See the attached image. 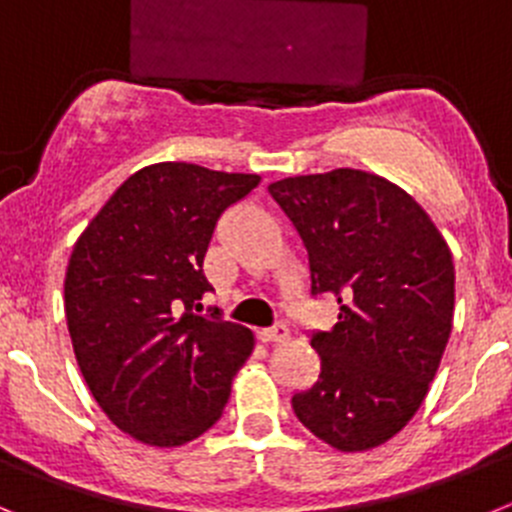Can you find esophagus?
Here are the masks:
<instances>
[{"label":"esophagus","mask_w":512,"mask_h":512,"mask_svg":"<svg viewBox=\"0 0 512 512\" xmlns=\"http://www.w3.org/2000/svg\"><path fill=\"white\" fill-rule=\"evenodd\" d=\"M288 326L285 324H275V326H270V329H260L257 331V336H260L262 342H285V339H288Z\"/></svg>","instance_id":"obj_1"}]
</instances>
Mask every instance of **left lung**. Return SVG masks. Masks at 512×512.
I'll return each instance as SVG.
<instances>
[{"mask_svg": "<svg viewBox=\"0 0 512 512\" xmlns=\"http://www.w3.org/2000/svg\"><path fill=\"white\" fill-rule=\"evenodd\" d=\"M311 267V296L339 303L313 331L319 380L290 398L298 421L339 451L393 439L421 408L454 319V262L426 211L395 183L336 168L267 186Z\"/></svg>", "mask_w": 512, "mask_h": 512, "instance_id": "obj_1", "label": "left lung"}]
</instances>
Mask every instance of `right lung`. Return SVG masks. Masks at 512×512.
Returning a JSON list of instances; mask_svg holds the SVG:
<instances>
[{
  "instance_id": "1",
  "label": "right lung",
  "mask_w": 512,
  "mask_h": 512,
  "mask_svg": "<svg viewBox=\"0 0 512 512\" xmlns=\"http://www.w3.org/2000/svg\"><path fill=\"white\" fill-rule=\"evenodd\" d=\"M260 176L147 165L101 206L66 270L78 367L109 421L150 446L199 439L222 418L252 331L201 311L219 216Z\"/></svg>"
}]
</instances>
